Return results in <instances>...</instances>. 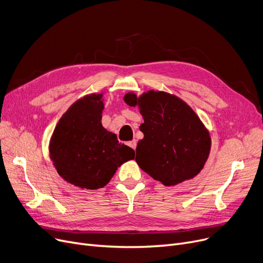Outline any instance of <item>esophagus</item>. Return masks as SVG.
<instances>
[{
  "label": "esophagus",
  "instance_id": "esophagus-1",
  "mask_svg": "<svg viewBox=\"0 0 263 263\" xmlns=\"http://www.w3.org/2000/svg\"><path fill=\"white\" fill-rule=\"evenodd\" d=\"M128 146H130L132 149L135 150V148H136V141L133 140V141H131V142H128Z\"/></svg>",
  "mask_w": 263,
  "mask_h": 263
}]
</instances>
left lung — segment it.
<instances>
[{
	"label": "left lung",
	"mask_w": 263,
	"mask_h": 263,
	"mask_svg": "<svg viewBox=\"0 0 263 263\" xmlns=\"http://www.w3.org/2000/svg\"><path fill=\"white\" fill-rule=\"evenodd\" d=\"M130 106H140L144 139L136 147L139 166L164 185L195 177L209 157L211 139L199 117L184 101L164 91L150 90L140 98L124 96Z\"/></svg>",
	"instance_id": "obj_1"
}]
</instances>
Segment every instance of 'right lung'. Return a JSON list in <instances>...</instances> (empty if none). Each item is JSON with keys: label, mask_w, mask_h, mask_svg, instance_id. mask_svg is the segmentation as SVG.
<instances>
[{"label": "right lung", "mask_w": 263, "mask_h": 263, "mask_svg": "<svg viewBox=\"0 0 263 263\" xmlns=\"http://www.w3.org/2000/svg\"><path fill=\"white\" fill-rule=\"evenodd\" d=\"M102 95L74 102L60 119L50 143V157L60 176L73 185L96 190L110 180L134 150L118 142L101 123Z\"/></svg>", "instance_id": "right-lung-1"}]
</instances>
